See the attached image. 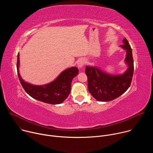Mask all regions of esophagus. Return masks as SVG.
<instances>
[{
    "instance_id": "esophagus-1",
    "label": "esophagus",
    "mask_w": 153,
    "mask_h": 153,
    "mask_svg": "<svg viewBox=\"0 0 153 153\" xmlns=\"http://www.w3.org/2000/svg\"><path fill=\"white\" fill-rule=\"evenodd\" d=\"M84 65H85V60L82 59L79 60L78 63H77V66H78L79 68H83V66H84Z\"/></svg>"
}]
</instances>
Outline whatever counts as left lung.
Instances as JSON below:
<instances>
[{
  "label": "left lung",
  "mask_w": 153,
  "mask_h": 153,
  "mask_svg": "<svg viewBox=\"0 0 153 153\" xmlns=\"http://www.w3.org/2000/svg\"><path fill=\"white\" fill-rule=\"evenodd\" d=\"M123 44L120 47L126 51L125 62L128 66V70L123 74L110 75L97 68L86 67L88 91L98 101H111L123 94L131 85L134 73L132 50L126 38L123 39Z\"/></svg>",
  "instance_id": "8db88e82"
}]
</instances>
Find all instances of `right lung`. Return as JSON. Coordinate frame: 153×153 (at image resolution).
Segmentation results:
<instances>
[{"label":"right lung","instance_id":"add662e5","mask_svg":"<svg viewBox=\"0 0 153 153\" xmlns=\"http://www.w3.org/2000/svg\"><path fill=\"white\" fill-rule=\"evenodd\" d=\"M19 53L17 54V70L20 82L26 91L33 98L49 104L62 103L70 93L73 79L78 74L79 70L72 67L63 71L53 82L42 86H36L26 83L22 79L19 73Z\"/></svg>","mask_w":153,"mask_h":153}]
</instances>
